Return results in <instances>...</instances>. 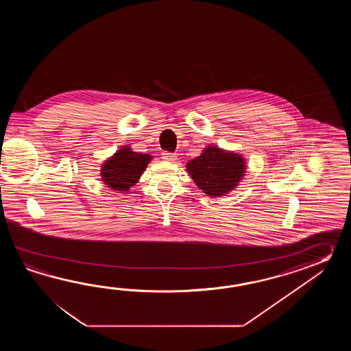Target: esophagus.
I'll list each match as a JSON object with an SVG mask.
<instances>
[{
	"mask_svg": "<svg viewBox=\"0 0 351 351\" xmlns=\"http://www.w3.org/2000/svg\"><path fill=\"white\" fill-rule=\"evenodd\" d=\"M163 159L165 162H174L177 159V156L173 153H163Z\"/></svg>",
	"mask_w": 351,
	"mask_h": 351,
	"instance_id": "esophagus-1",
	"label": "esophagus"
}]
</instances>
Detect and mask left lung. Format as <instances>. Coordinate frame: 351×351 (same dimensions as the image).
I'll use <instances>...</instances> for the list:
<instances>
[{"mask_svg":"<svg viewBox=\"0 0 351 351\" xmlns=\"http://www.w3.org/2000/svg\"><path fill=\"white\" fill-rule=\"evenodd\" d=\"M245 158L239 153L208 145L199 157L186 163V172L197 186L209 197H221L234 191L246 173Z\"/></svg>","mask_w":351,"mask_h":351,"instance_id":"obj_1","label":"left lung"}]
</instances>
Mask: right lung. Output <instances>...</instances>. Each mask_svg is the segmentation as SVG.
I'll use <instances>...</instances> for the list:
<instances>
[{"label":"right lung","mask_w":351,"mask_h":351,"mask_svg":"<svg viewBox=\"0 0 351 351\" xmlns=\"http://www.w3.org/2000/svg\"><path fill=\"white\" fill-rule=\"evenodd\" d=\"M153 159L149 154L133 152L130 147L123 145L112 157L101 165L100 177L105 186L118 193L128 192L141 178L147 165Z\"/></svg>","instance_id":"1"}]
</instances>
